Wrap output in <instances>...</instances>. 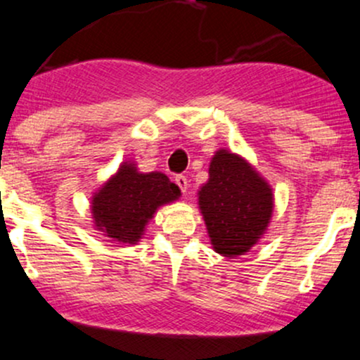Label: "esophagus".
<instances>
[{
    "instance_id": "34e87169",
    "label": "esophagus",
    "mask_w": 360,
    "mask_h": 360,
    "mask_svg": "<svg viewBox=\"0 0 360 360\" xmlns=\"http://www.w3.org/2000/svg\"><path fill=\"white\" fill-rule=\"evenodd\" d=\"M174 181H176V184L179 186L181 191H183V193L188 191V179H186V176H183V174L176 176V177H174Z\"/></svg>"
}]
</instances>
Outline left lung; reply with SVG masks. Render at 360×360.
Wrapping results in <instances>:
<instances>
[{
    "label": "left lung",
    "mask_w": 360,
    "mask_h": 360,
    "mask_svg": "<svg viewBox=\"0 0 360 360\" xmlns=\"http://www.w3.org/2000/svg\"><path fill=\"white\" fill-rule=\"evenodd\" d=\"M200 208L213 249L225 257L242 255L259 240L272 213V193L245 160L217 152L210 179L200 191Z\"/></svg>",
    "instance_id": "8db88e82"
}]
</instances>
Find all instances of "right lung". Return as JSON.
Here are the masks:
<instances>
[{
  "instance_id": "1",
  "label": "right lung",
  "mask_w": 360,
  "mask_h": 360,
  "mask_svg": "<svg viewBox=\"0 0 360 360\" xmlns=\"http://www.w3.org/2000/svg\"><path fill=\"white\" fill-rule=\"evenodd\" d=\"M179 193L162 172L140 174L131 164H123L117 176L94 194V221L115 242L135 243L155 210L176 200Z\"/></svg>"
}]
</instances>
